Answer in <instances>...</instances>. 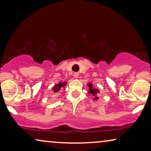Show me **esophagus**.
Wrapping results in <instances>:
<instances>
[{
  "instance_id": "esophagus-1",
  "label": "esophagus",
  "mask_w": 151,
  "mask_h": 151,
  "mask_svg": "<svg viewBox=\"0 0 151 151\" xmlns=\"http://www.w3.org/2000/svg\"><path fill=\"white\" fill-rule=\"evenodd\" d=\"M73 76H74V78H78V77H79V73H74Z\"/></svg>"
}]
</instances>
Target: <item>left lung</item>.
Returning a JSON list of instances; mask_svg holds the SVG:
<instances>
[{
	"mask_svg": "<svg viewBox=\"0 0 151 151\" xmlns=\"http://www.w3.org/2000/svg\"><path fill=\"white\" fill-rule=\"evenodd\" d=\"M87 86L89 87V89H88V93H90L94 97V98L93 99L94 101H96L98 100L99 98L98 97V94L100 93V90L98 89V88H97L96 87H94V86H93V84L89 82V83H88Z\"/></svg>",
	"mask_w": 151,
	"mask_h": 151,
	"instance_id": "obj_1",
	"label": "left lung"
}]
</instances>
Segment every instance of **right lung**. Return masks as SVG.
Masks as SVG:
<instances>
[{"label": "right lung", "mask_w": 151, "mask_h": 151, "mask_svg": "<svg viewBox=\"0 0 151 151\" xmlns=\"http://www.w3.org/2000/svg\"><path fill=\"white\" fill-rule=\"evenodd\" d=\"M67 82H60L58 83L55 84L54 86H53L52 88H51V91H52L53 93H58L61 89L65 90V86L67 85Z\"/></svg>", "instance_id": "1"}]
</instances>
